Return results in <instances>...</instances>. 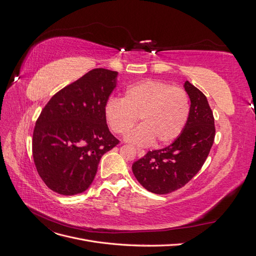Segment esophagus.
I'll return each instance as SVG.
<instances>
[{"label": "esophagus", "instance_id": "obj_1", "mask_svg": "<svg viewBox=\"0 0 256 256\" xmlns=\"http://www.w3.org/2000/svg\"><path fill=\"white\" fill-rule=\"evenodd\" d=\"M136 152H138V157H143L145 154V150H142V148H136Z\"/></svg>", "mask_w": 256, "mask_h": 256}]
</instances>
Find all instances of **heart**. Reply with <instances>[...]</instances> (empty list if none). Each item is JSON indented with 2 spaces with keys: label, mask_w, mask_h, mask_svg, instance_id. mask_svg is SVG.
Masks as SVG:
<instances>
[{
  "label": "heart",
  "mask_w": 256,
  "mask_h": 256,
  "mask_svg": "<svg viewBox=\"0 0 256 256\" xmlns=\"http://www.w3.org/2000/svg\"><path fill=\"white\" fill-rule=\"evenodd\" d=\"M104 116L111 129L138 145L168 144L180 136L190 116V99L184 88L158 81L143 80L129 85L122 99L110 98Z\"/></svg>",
  "instance_id": "b5f03b06"
}]
</instances>
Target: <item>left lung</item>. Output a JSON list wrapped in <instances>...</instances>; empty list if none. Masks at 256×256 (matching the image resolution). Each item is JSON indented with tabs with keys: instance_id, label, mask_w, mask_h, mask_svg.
I'll return each mask as SVG.
<instances>
[{
	"instance_id": "left-lung-1",
	"label": "left lung",
	"mask_w": 256,
	"mask_h": 256,
	"mask_svg": "<svg viewBox=\"0 0 256 256\" xmlns=\"http://www.w3.org/2000/svg\"><path fill=\"white\" fill-rule=\"evenodd\" d=\"M184 86L191 106L182 132L171 145L150 150L132 164L138 182L156 194H168L188 184L202 168L214 144V118L206 96L189 81Z\"/></svg>"
}]
</instances>
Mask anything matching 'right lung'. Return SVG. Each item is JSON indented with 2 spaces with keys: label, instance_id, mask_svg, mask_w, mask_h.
I'll return each mask as SVG.
<instances>
[{
  "label": "right lung",
  "instance_id": "right-lung-1",
  "mask_svg": "<svg viewBox=\"0 0 256 256\" xmlns=\"http://www.w3.org/2000/svg\"><path fill=\"white\" fill-rule=\"evenodd\" d=\"M116 76L118 72L92 69L58 92L36 120L34 164L47 187L58 194L86 190L100 159L120 143L104 116Z\"/></svg>",
  "mask_w": 256,
  "mask_h": 256
}]
</instances>
